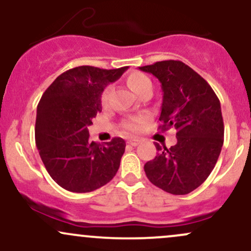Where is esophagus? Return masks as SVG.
<instances>
[{
  "label": "esophagus",
  "instance_id": "esophagus-1",
  "mask_svg": "<svg viewBox=\"0 0 251 251\" xmlns=\"http://www.w3.org/2000/svg\"><path fill=\"white\" fill-rule=\"evenodd\" d=\"M139 143H140L139 139H129L127 142V144H129V145H132V146L139 145Z\"/></svg>",
  "mask_w": 251,
  "mask_h": 251
}]
</instances>
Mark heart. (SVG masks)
Here are the masks:
<instances>
[{"instance_id": "heart-1", "label": "heart", "mask_w": 251, "mask_h": 251, "mask_svg": "<svg viewBox=\"0 0 251 251\" xmlns=\"http://www.w3.org/2000/svg\"><path fill=\"white\" fill-rule=\"evenodd\" d=\"M126 82H127L128 87L131 88L135 94H138V96L140 97H142L143 94H145L146 92H151L152 89L151 79H150L148 75H145L144 73H140V72H133V73L129 74L127 79H126ZM109 91H111V87H109V86L103 89L101 94V102L103 105H106L108 101ZM146 123H148V119H146L145 117H135L126 120V122L124 123V126H125V128L128 129L129 132L137 133V132L143 131Z\"/></svg>"}]
</instances>
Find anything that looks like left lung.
Returning <instances> with one entry per match:
<instances>
[{"label":"left lung","instance_id":"1","mask_svg":"<svg viewBox=\"0 0 251 251\" xmlns=\"http://www.w3.org/2000/svg\"><path fill=\"white\" fill-rule=\"evenodd\" d=\"M159 80L163 103L159 129L175 127L177 144L168 149L155 143L159 153L144 165L149 180L172 195H186L209 177L224 140L221 102L200 74L178 60L139 67Z\"/></svg>","mask_w":251,"mask_h":251}]
</instances>
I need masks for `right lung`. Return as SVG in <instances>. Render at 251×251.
<instances>
[{
  "label": "right lung",
  "mask_w": 251,
  "mask_h": 251,
  "mask_svg": "<svg viewBox=\"0 0 251 251\" xmlns=\"http://www.w3.org/2000/svg\"><path fill=\"white\" fill-rule=\"evenodd\" d=\"M128 67L102 70L79 66L66 71L45 91L37 105L35 143L54 180L72 192H91L117 174L125 140L91 142L88 126L101 112V94Z\"/></svg>",
  "instance_id": "1"
}]
</instances>
